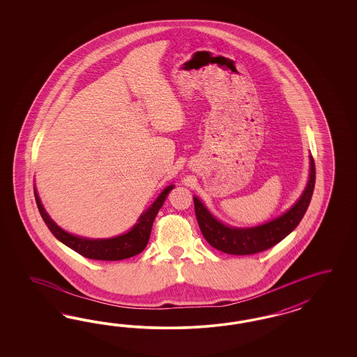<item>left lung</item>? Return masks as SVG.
Returning a JSON list of instances; mask_svg holds the SVG:
<instances>
[{
	"instance_id": "obj_1",
	"label": "left lung",
	"mask_w": 357,
	"mask_h": 357,
	"mask_svg": "<svg viewBox=\"0 0 357 357\" xmlns=\"http://www.w3.org/2000/svg\"><path fill=\"white\" fill-rule=\"evenodd\" d=\"M309 179L301 196L285 213L259 227H229L213 216L197 196H194L197 224L206 242L212 248L230 255H250L270 249L292 233L303 220L313 195L315 166L312 155H309Z\"/></svg>"
}]
</instances>
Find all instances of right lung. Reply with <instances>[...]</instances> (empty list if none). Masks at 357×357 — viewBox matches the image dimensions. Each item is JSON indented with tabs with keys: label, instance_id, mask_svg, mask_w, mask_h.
Instances as JSON below:
<instances>
[{
	"label": "right lung",
	"instance_id": "add662e5",
	"mask_svg": "<svg viewBox=\"0 0 357 357\" xmlns=\"http://www.w3.org/2000/svg\"><path fill=\"white\" fill-rule=\"evenodd\" d=\"M173 188L174 184L166 187L160 196L153 202V204L139 217L137 222L127 233L116 237L100 238V239L78 237L65 231L64 229L59 227L47 213L35 187H33V194H35L38 209L42 215L45 225L60 242H63L68 248L75 250L79 255L89 259L121 260L135 257L146 248L151 237L153 221L157 216L158 211L161 209V206H163L167 195Z\"/></svg>",
	"mask_w": 357,
	"mask_h": 357
}]
</instances>
